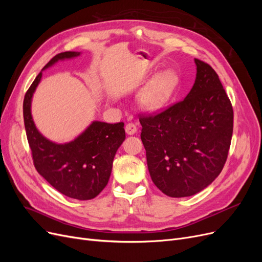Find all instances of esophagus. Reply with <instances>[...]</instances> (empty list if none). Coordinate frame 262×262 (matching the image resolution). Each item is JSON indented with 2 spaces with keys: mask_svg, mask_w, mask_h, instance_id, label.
I'll return each instance as SVG.
<instances>
[{
  "mask_svg": "<svg viewBox=\"0 0 262 262\" xmlns=\"http://www.w3.org/2000/svg\"><path fill=\"white\" fill-rule=\"evenodd\" d=\"M138 131V126L136 123H128L125 125V132L126 134H129V136H133L134 133H137Z\"/></svg>",
  "mask_w": 262,
  "mask_h": 262,
  "instance_id": "obj_1",
  "label": "esophagus"
}]
</instances>
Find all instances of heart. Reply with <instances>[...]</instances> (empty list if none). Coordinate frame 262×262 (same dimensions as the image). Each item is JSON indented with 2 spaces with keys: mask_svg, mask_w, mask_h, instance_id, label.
<instances>
[{
  "mask_svg": "<svg viewBox=\"0 0 262 262\" xmlns=\"http://www.w3.org/2000/svg\"><path fill=\"white\" fill-rule=\"evenodd\" d=\"M179 77L175 71H163L141 91L139 95L140 106L149 112L164 107L177 89Z\"/></svg>",
  "mask_w": 262,
  "mask_h": 262,
  "instance_id": "1",
  "label": "heart"
}]
</instances>
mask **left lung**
<instances>
[{
  "mask_svg": "<svg viewBox=\"0 0 262 262\" xmlns=\"http://www.w3.org/2000/svg\"><path fill=\"white\" fill-rule=\"evenodd\" d=\"M194 63L195 81L186 98L140 118L150 178L171 198L193 195L212 184L233 136V107L219 75L208 63Z\"/></svg>",
  "mask_w": 262,
  "mask_h": 262,
  "instance_id": "8db88e82",
  "label": "left lung"
}]
</instances>
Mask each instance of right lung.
Here are the masks:
<instances>
[{"mask_svg": "<svg viewBox=\"0 0 262 262\" xmlns=\"http://www.w3.org/2000/svg\"><path fill=\"white\" fill-rule=\"evenodd\" d=\"M80 54L75 51L62 52L47 63L25 95L23 114L37 171L62 194L77 200H91L108 184L115 155L125 139L124 123L93 121L73 141L55 143L38 131L31 116V100L41 81L42 71L58 61Z\"/></svg>", "mask_w": 262, "mask_h": 262, "instance_id": "obj_1", "label": "right lung"}]
</instances>
